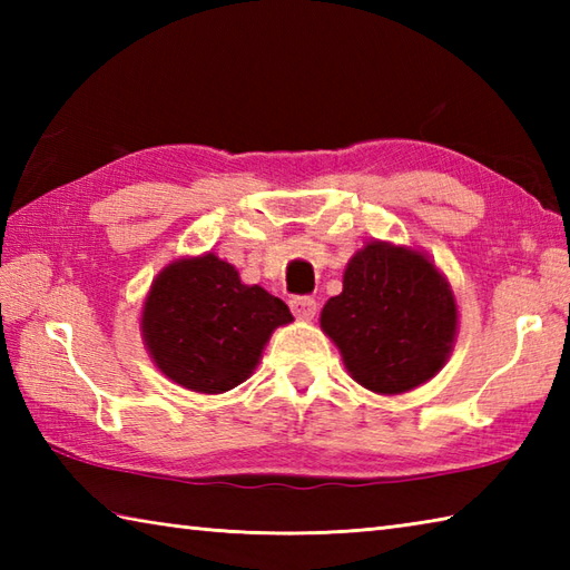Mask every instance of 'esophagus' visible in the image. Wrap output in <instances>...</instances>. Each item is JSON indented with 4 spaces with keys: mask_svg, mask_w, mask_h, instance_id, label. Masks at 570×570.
I'll return each instance as SVG.
<instances>
[{
    "mask_svg": "<svg viewBox=\"0 0 570 570\" xmlns=\"http://www.w3.org/2000/svg\"><path fill=\"white\" fill-rule=\"evenodd\" d=\"M288 306H292V313L298 321H313V316H316L318 311V304L311 296H294L288 301Z\"/></svg>",
    "mask_w": 570,
    "mask_h": 570,
    "instance_id": "1",
    "label": "esophagus"
}]
</instances>
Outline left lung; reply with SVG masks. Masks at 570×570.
Returning a JSON list of instances; mask_svg holds the SVG:
<instances>
[{"label":"left lung","mask_w":570,"mask_h":570,"mask_svg":"<svg viewBox=\"0 0 570 570\" xmlns=\"http://www.w3.org/2000/svg\"><path fill=\"white\" fill-rule=\"evenodd\" d=\"M321 331L365 390L396 396L443 370L458 337V304L426 252L370 239L350 257L343 292L325 301Z\"/></svg>","instance_id":"1"}]
</instances>
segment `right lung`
Returning a JSON list of instances; mask_svg holds the SVG:
<instances>
[{
    "label": "right lung",
    "instance_id": "obj_1",
    "mask_svg": "<svg viewBox=\"0 0 570 570\" xmlns=\"http://www.w3.org/2000/svg\"><path fill=\"white\" fill-rule=\"evenodd\" d=\"M294 316L259 284L213 252L180 257L156 274L139 331L166 380L198 394H223L252 377L278 325Z\"/></svg>",
    "mask_w": 570,
    "mask_h": 570
}]
</instances>
